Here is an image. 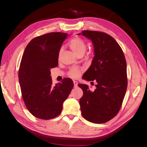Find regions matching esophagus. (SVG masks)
Masks as SVG:
<instances>
[{"label":"esophagus","mask_w":147,"mask_h":147,"mask_svg":"<svg viewBox=\"0 0 147 147\" xmlns=\"http://www.w3.org/2000/svg\"><path fill=\"white\" fill-rule=\"evenodd\" d=\"M74 87H77L78 85V82L77 81H74Z\"/></svg>","instance_id":"obj_1"}]
</instances>
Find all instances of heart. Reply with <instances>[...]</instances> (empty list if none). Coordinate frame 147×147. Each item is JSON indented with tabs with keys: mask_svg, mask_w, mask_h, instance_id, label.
Segmentation results:
<instances>
[{
	"mask_svg": "<svg viewBox=\"0 0 147 147\" xmlns=\"http://www.w3.org/2000/svg\"><path fill=\"white\" fill-rule=\"evenodd\" d=\"M69 45L71 48V50L73 51L77 55H78L81 53H84L86 50V44L84 42L83 39L78 37H75L70 41ZM63 50L61 49L59 51V57L61 56ZM81 71L80 69L77 68H72L69 71V74L70 77L73 78H77L80 74Z\"/></svg>",
	"mask_w": 147,
	"mask_h": 147,
	"instance_id": "b5f03b06",
	"label": "heart"
}]
</instances>
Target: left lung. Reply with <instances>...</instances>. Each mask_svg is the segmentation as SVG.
<instances>
[{
	"instance_id": "obj_1",
	"label": "left lung",
	"mask_w": 147,
	"mask_h": 147,
	"mask_svg": "<svg viewBox=\"0 0 147 147\" xmlns=\"http://www.w3.org/2000/svg\"><path fill=\"white\" fill-rule=\"evenodd\" d=\"M78 35L90 40L94 48V56L83 78L97 82L94 91L87 84H78L83 91L79 102L82 115L90 122L104 123L117 115L125 96L127 84L125 57L117 41L107 34L83 30Z\"/></svg>"
}]
</instances>
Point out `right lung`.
Masks as SVG:
<instances>
[{
	"label": "right lung",
	"mask_w": 147,
	"mask_h": 147,
	"mask_svg": "<svg viewBox=\"0 0 147 147\" xmlns=\"http://www.w3.org/2000/svg\"><path fill=\"white\" fill-rule=\"evenodd\" d=\"M68 34L51 32L32 39L26 47L19 70V82L26 107L35 117L54 118L74 87L69 78L52 84L50 70L58 65L59 51Z\"/></svg>",
	"instance_id": "add662e5"
}]
</instances>
